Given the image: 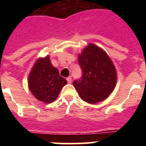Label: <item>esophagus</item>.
<instances>
[{
  "label": "esophagus",
  "instance_id": "34e87169",
  "mask_svg": "<svg viewBox=\"0 0 146 146\" xmlns=\"http://www.w3.org/2000/svg\"><path fill=\"white\" fill-rule=\"evenodd\" d=\"M66 80L67 82H68V83H69V84H71L72 82V78L71 77H67L66 78Z\"/></svg>",
  "mask_w": 146,
  "mask_h": 146
}]
</instances>
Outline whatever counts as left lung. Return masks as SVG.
Returning a JSON list of instances; mask_svg holds the SVG:
<instances>
[{"mask_svg": "<svg viewBox=\"0 0 146 146\" xmlns=\"http://www.w3.org/2000/svg\"><path fill=\"white\" fill-rule=\"evenodd\" d=\"M80 79L73 86L83 101L96 104L108 98L115 87L117 73L111 59L102 49L89 44L78 56Z\"/></svg>", "mask_w": 146, "mask_h": 146, "instance_id": "obj_1", "label": "left lung"}]
</instances>
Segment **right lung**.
I'll list each match as a JSON object with an SVG mask.
<instances>
[{
	"mask_svg": "<svg viewBox=\"0 0 146 146\" xmlns=\"http://www.w3.org/2000/svg\"><path fill=\"white\" fill-rule=\"evenodd\" d=\"M28 87L36 99L44 103H51L58 96L67 83L60 76L59 71L52 65L50 57L38 58L28 77Z\"/></svg>",
	"mask_w": 146,
	"mask_h": 146,
	"instance_id": "add662e5",
	"label": "right lung"
}]
</instances>
